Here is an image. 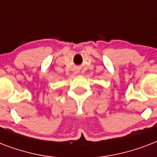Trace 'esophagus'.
<instances>
[{
  "mask_svg": "<svg viewBox=\"0 0 157 157\" xmlns=\"http://www.w3.org/2000/svg\"><path fill=\"white\" fill-rule=\"evenodd\" d=\"M74 71H75V73H76V74H80L81 72V70H80L79 68H76L75 70H74Z\"/></svg>",
  "mask_w": 157,
  "mask_h": 157,
  "instance_id": "obj_1",
  "label": "esophagus"
}]
</instances>
